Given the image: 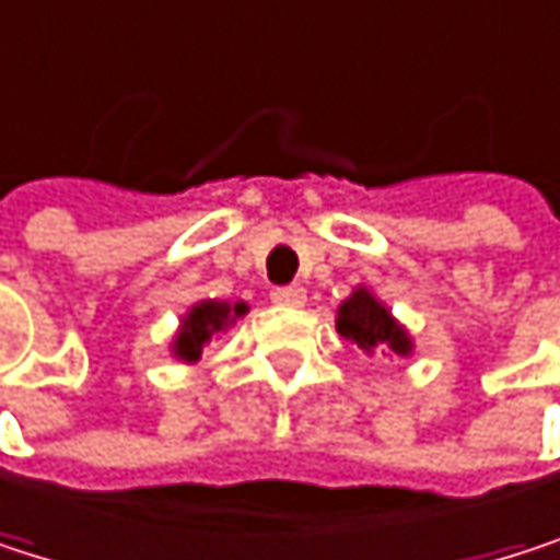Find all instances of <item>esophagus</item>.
Here are the masks:
<instances>
[{
    "label": "esophagus",
    "instance_id": "1",
    "mask_svg": "<svg viewBox=\"0 0 560 560\" xmlns=\"http://www.w3.org/2000/svg\"><path fill=\"white\" fill-rule=\"evenodd\" d=\"M305 289L302 285H278V289H271V302L275 305H285V308H302L305 305Z\"/></svg>",
    "mask_w": 560,
    "mask_h": 560
}]
</instances>
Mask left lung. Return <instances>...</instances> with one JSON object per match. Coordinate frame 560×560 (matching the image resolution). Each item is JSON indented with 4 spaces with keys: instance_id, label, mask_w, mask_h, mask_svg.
I'll return each mask as SVG.
<instances>
[{
    "instance_id": "1",
    "label": "left lung",
    "mask_w": 560,
    "mask_h": 560,
    "mask_svg": "<svg viewBox=\"0 0 560 560\" xmlns=\"http://www.w3.org/2000/svg\"><path fill=\"white\" fill-rule=\"evenodd\" d=\"M338 335L358 348H390L394 354H410L407 331L390 318V312L364 289H358L338 312Z\"/></svg>"
}]
</instances>
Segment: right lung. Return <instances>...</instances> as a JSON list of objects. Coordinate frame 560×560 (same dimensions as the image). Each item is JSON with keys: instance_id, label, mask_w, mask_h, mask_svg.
<instances>
[{"instance_id": "right-lung-1", "label": "right lung", "mask_w": 560, "mask_h": 560, "mask_svg": "<svg viewBox=\"0 0 560 560\" xmlns=\"http://www.w3.org/2000/svg\"><path fill=\"white\" fill-rule=\"evenodd\" d=\"M235 315H245V305H225V302H202L196 305L186 318H183V331L176 335V358L183 361H196L199 358V348L215 335L222 331Z\"/></svg>"}]
</instances>
